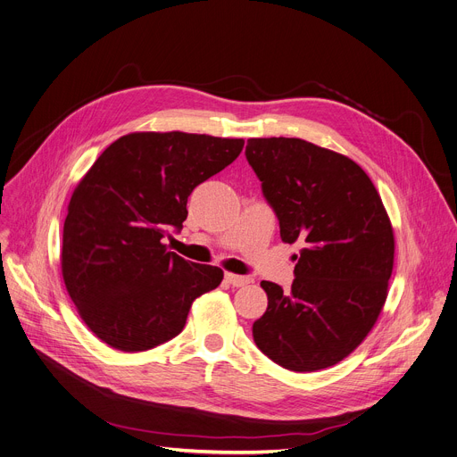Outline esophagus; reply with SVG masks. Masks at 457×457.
Instances as JSON below:
<instances>
[{
  "instance_id": "obj_1",
  "label": "esophagus",
  "mask_w": 457,
  "mask_h": 457,
  "mask_svg": "<svg viewBox=\"0 0 457 457\" xmlns=\"http://www.w3.org/2000/svg\"><path fill=\"white\" fill-rule=\"evenodd\" d=\"M225 280H227L230 286H234V287H244V286H247V284L253 282L251 277H241V275H232V273H227V275H225Z\"/></svg>"
}]
</instances>
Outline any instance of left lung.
Masks as SVG:
<instances>
[{
    "label": "left lung",
    "mask_w": 457,
    "mask_h": 457,
    "mask_svg": "<svg viewBox=\"0 0 457 457\" xmlns=\"http://www.w3.org/2000/svg\"><path fill=\"white\" fill-rule=\"evenodd\" d=\"M245 156L282 241L303 245L291 289L260 284L270 303L253 325L254 343L295 372L336 365L365 339L387 297L395 237L382 199L351 158L301 138H251Z\"/></svg>",
    "instance_id": "8db88e82"
}]
</instances>
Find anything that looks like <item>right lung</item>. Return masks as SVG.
I'll return each instance as SVG.
<instances>
[{
	"label": "right lung",
	"mask_w": 457,
	"mask_h": 457,
	"mask_svg": "<svg viewBox=\"0 0 457 457\" xmlns=\"http://www.w3.org/2000/svg\"><path fill=\"white\" fill-rule=\"evenodd\" d=\"M244 140L187 132H132L106 147L71 195L62 277L88 328L123 353L179 336L192 303L223 271L170 253L194 187L232 164Z\"/></svg>",
	"instance_id": "right-lung-1"
}]
</instances>
